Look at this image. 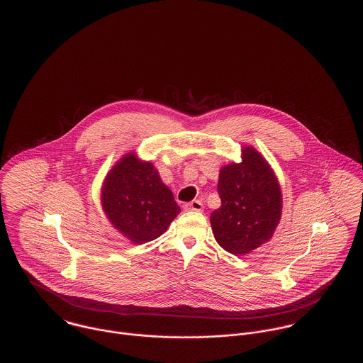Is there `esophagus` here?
<instances>
[{"label": "esophagus", "mask_w": 363, "mask_h": 363, "mask_svg": "<svg viewBox=\"0 0 363 363\" xmlns=\"http://www.w3.org/2000/svg\"><path fill=\"white\" fill-rule=\"evenodd\" d=\"M185 209H186V211L200 212V211H203V204H201L200 200H193V201H190L188 204H185Z\"/></svg>", "instance_id": "1"}]
</instances>
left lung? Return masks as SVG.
Instances as JSON below:
<instances>
[{
    "label": "left lung",
    "mask_w": 363,
    "mask_h": 363,
    "mask_svg": "<svg viewBox=\"0 0 363 363\" xmlns=\"http://www.w3.org/2000/svg\"><path fill=\"white\" fill-rule=\"evenodd\" d=\"M222 206L211 213L216 242L243 256L269 241L281 216V190L268 162L253 147H243L241 163L219 173Z\"/></svg>",
    "instance_id": "left-lung-1"
}]
</instances>
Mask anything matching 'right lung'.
Here are the masks:
<instances>
[{
    "mask_svg": "<svg viewBox=\"0 0 363 363\" xmlns=\"http://www.w3.org/2000/svg\"><path fill=\"white\" fill-rule=\"evenodd\" d=\"M102 207L114 228L136 245L160 237L181 212L154 164L135 152L123 156L106 175Z\"/></svg>",
    "mask_w": 363,
    "mask_h": 363,
    "instance_id": "right-lung-1",
    "label": "right lung"
}]
</instances>
